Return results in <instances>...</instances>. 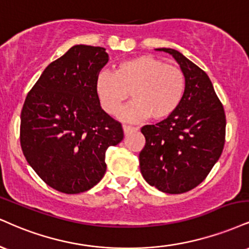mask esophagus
Returning <instances> with one entry per match:
<instances>
[{
    "mask_svg": "<svg viewBox=\"0 0 249 249\" xmlns=\"http://www.w3.org/2000/svg\"><path fill=\"white\" fill-rule=\"evenodd\" d=\"M123 131H124L125 134H128V133L133 132V131H136V127L127 126V125H124V126H123Z\"/></svg>",
    "mask_w": 249,
    "mask_h": 249,
    "instance_id": "1",
    "label": "esophagus"
}]
</instances>
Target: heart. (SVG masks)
<instances>
[{"instance_id":"obj_1","label":"heart","mask_w":249,"mask_h":249,"mask_svg":"<svg viewBox=\"0 0 249 249\" xmlns=\"http://www.w3.org/2000/svg\"><path fill=\"white\" fill-rule=\"evenodd\" d=\"M95 92L107 115L118 113L131 94L132 103L119 117L136 122L151 117L162 121L178 110L184 97L183 71L153 55H139L124 60L115 73L103 71L95 80Z\"/></svg>"}]
</instances>
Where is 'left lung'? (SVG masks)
<instances>
[{"label": "left lung", "mask_w": 249, "mask_h": 249, "mask_svg": "<svg viewBox=\"0 0 249 249\" xmlns=\"http://www.w3.org/2000/svg\"><path fill=\"white\" fill-rule=\"evenodd\" d=\"M169 53L185 76V92L175 112L145 125L140 172L148 184L166 194L187 193L204 181L225 143L226 117L208 74L173 49Z\"/></svg>", "instance_id": "left-lung-1"}]
</instances>
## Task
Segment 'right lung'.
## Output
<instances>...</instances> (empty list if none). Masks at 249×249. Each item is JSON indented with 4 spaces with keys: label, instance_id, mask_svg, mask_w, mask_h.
Masks as SVG:
<instances>
[{
    "label": "right lung",
    "instance_id": "obj_1",
    "mask_svg": "<svg viewBox=\"0 0 249 249\" xmlns=\"http://www.w3.org/2000/svg\"><path fill=\"white\" fill-rule=\"evenodd\" d=\"M107 61L104 47L75 45L45 68L24 102L23 154L60 193L80 194L97 184L107 170V149L124 137L95 92L96 76Z\"/></svg>",
    "mask_w": 249,
    "mask_h": 249
}]
</instances>
